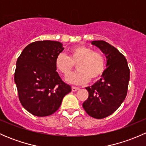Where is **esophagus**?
I'll list each match as a JSON object with an SVG mask.
<instances>
[{
    "label": "esophagus",
    "mask_w": 146,
    "mask_h": 146,
    "mask_svg": "<svg viewBox=\"0 0 146 146\" xmlns=\"http://www.w3.org/2000/svg\"><path fill=\"white\" fill-rule=\"evenodd\" d=\"M72 91L73 92H76V91H78L79 90V88H76V87H72Z\"/></svg>",
    "instance_id": "34e87169"
}]
</instances>
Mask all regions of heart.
Returning <instances> with one entry per match:
<instances>
[{"mask_svg":"<svg viewBox=\"0 0 146 146\" xmlns=\"http://www.w3.org/2000/svg\"><path fill=\"white\" fill-rule=\"evenodd\" d=\"M70 56L60 54L56 58V67L64 75L68 76L73 70L74 64L78 69L66 78L70 83L82 85L87 83L90 79L95 81L100 78L105 69V60L104 56L98 52L85 46H77L70 48Z\"/></svg>","mask_w":146,"mask_h":146,"instance_id":"heart-1","label":"heart"}]
</instances>
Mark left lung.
<instances>
[{
	"mask_svg": "<svg viewBox=\"0 0 146 146\" xmlns=\"http://www.w3.org/2000/svg\"><path fill=\"white\" fill-rule=\"evenodd\" d=\"M91 44L105 55L107 64L100 80L85 88L89 97L82 107L90 117L103 119L113 114L126 98L130 70L124 56L115 47L102 40Z\"/></svg>",
	"mask_w": 146,
	"mask_h": 146,
	"instance_id": "obj_1",
	"label": "left lung"
}]
</instances>
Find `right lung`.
<instances>
[{
	"mask_svg": "<svg viewBox=\"0 0 146 146\" xmlns=\"http://www.w3.org/2000/svg\"><path fill=\"white\" fill-rule=\"evenodd\" d=\"M64 49L59 42L36 41L27 45L17 58L14 80L19 100L33 115L54 114L71 91L56 72V58Z\"/></svg>",
	"mask_w": 146,
	"mask_h": 146,
	"instance_id": "obj_1",
	"label": "right lung"
}]
</instances>
